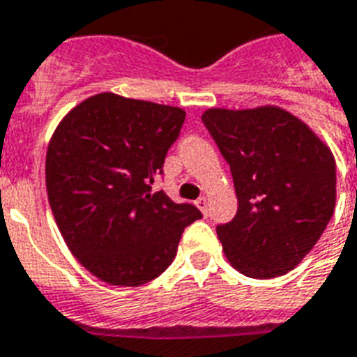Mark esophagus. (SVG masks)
Segmentation results:
<instances>
[{
    "label": "esophagus",
    "instance_id": "1",
    "mask_svg": "<svg viewBox=\"0 0 357 357\" xmlns=\"http://www.w3.org/2000/svg\"><path fill=\"white\" fill-rule=\"evenodd\" d=\"M196 206H198V209H200L204 215H207V211H209V209H207V207H209V200H207L206 196H200V198L196 200Z\"/></svg>",
    "mask_w": 357,
    "mask_h": 357
}]
</instances>
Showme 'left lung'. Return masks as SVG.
<instances>
[{
    "label": "left lung",
    "mask_w": 357,
    "mask_h": 357,
    "mask_svg": "<svg viewBox=\"0 0 357 357\" xmlns=\"http://www.w3.org/2000/svg\"><path fill=\"white\" fill-rule=\"evenodd\" d=\"M202 122L228 161L238 200L234 220L217 226L226 257L257 280L293 271L333 215L332 151L278 107L209 109Z\"/></svg>",
    "instance_id": "8db88e82"
}]
</instances>
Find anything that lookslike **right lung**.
I'll return each mask as SVG.
<instances>
[{
  "mask_svg": "<svg viewBox=\"0 0 357 357\" xmlns=\"http://www.w3.org/2000/svg\"><path fill=\"white\" fill-rule=\"evenodd\" d=\"M185 111L103 92L59 123L46 157L53 217L79 263L102 282L137 287L167 271L192 204L151 192Z\"/></svg>",
  "mask_w": 357,
  "mask_h": 357,
  "instance_id": "1",
  "label": "right lung"
}]
</instances>
